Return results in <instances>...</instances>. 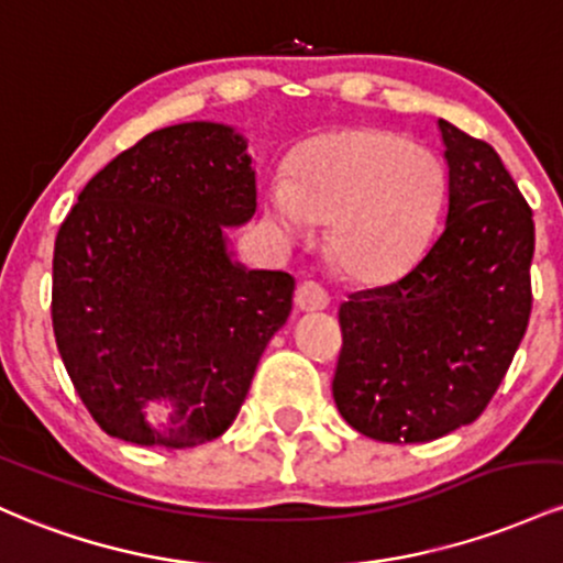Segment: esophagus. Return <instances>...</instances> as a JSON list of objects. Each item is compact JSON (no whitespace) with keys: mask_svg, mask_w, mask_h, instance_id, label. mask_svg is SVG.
<instances>
[{"mask_svg":"<svg viewBox=\"0 0 563 563\" xmlns=\"http://www.w3.org/2000/svg\"><path fill=\"white\" fill-rule=\"evenodd\" d=\"M295 302H298L300 311H324L330 306V295H327V289L319 282L306 279L295 289Z\"/></svg>","mask_w":563,"mask_h":563,"instance_id":"obj_1","label":"esophagus"}]
</instances>
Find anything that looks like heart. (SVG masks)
I'll list each match as a JSON object with an SVG mask.
<instances>
[{"mask_svg": "<svg viewBox=\"0 0 563 563\" xmlns=\"http://www.w3.org/2000/svg\"><path fill=\"white\" fill-rule=\"evenodd\" d=\"M444 178L433 154L390 130L349 128L313 137L287 180L271 186L282 231L330 223V255L358 282H385L418 257L433 229Z\"/></svg>", "mask_w": 563, "mask_h": 563, "instance_id": "obj_1", "label": "heart"}]
</instances>
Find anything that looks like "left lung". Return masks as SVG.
<instances>
[{
	"instance_id": "left-lung-1",
	"label": "left lung",
	"mask_w": 563,
	"mask_h": 563,
	"mask_svg": "<svg viewBox=\"0 0 563 563\" xmlns=\"http://www.w3.org/2000/svg\"><path fill=\"white\" fill-rule=\"evenodd\" d=\"M446 223L407 274L340 306L332 396L358 433L418 444L468 426L532 313L534 223L497 151L439 119Z\"/></svg>"
}]
</instances>
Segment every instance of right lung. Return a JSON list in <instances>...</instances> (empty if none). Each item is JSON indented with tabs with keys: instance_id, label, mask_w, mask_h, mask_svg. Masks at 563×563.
<instances>
[{
	"instance_id": "add662e5",
	"label": "right lung",
	"mask_w": 563,
	"mask_h": 563,
	"mask_svg": "<svg viewBox=\"0 0 563 563\" xmlns=\"http://www.w3.org/2000/svg\"><path fill=\"white\" fill-rule=\"evenodd\" d=\"M255 210L247 141L214 122L151 132L81 188L55 236L53 330L113 439L188 450L236 420L295 292L284 271L231 261L225 225Z\"/></svg>"
}]
</instances>
